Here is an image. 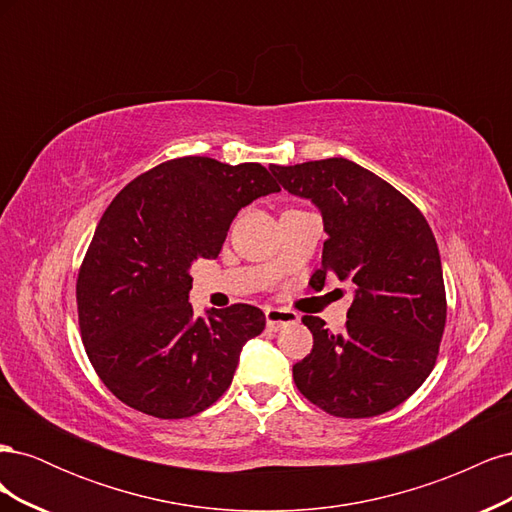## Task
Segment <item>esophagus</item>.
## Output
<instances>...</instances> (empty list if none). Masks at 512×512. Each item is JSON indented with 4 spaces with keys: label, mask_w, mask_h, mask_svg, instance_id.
<instances>
[{
    "label": "esophagus",
    "mask_w": 512,
    "mask_h": 512,
    "mask_svg": "<svg viewBox=\"0 0 512 512\" xmlns=\"http://www.w3.org/2000/svg\"><path fill=\"white\" fill-rule=\"evenodd\" d=\"M265 316H267V327L271 331H280L282 327H286V324L299 322L297 314L290 312V309H282V307H269Z\"/></svg>",
    "instance_id": "obj_1"
}]
</instances>
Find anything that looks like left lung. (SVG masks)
Masks as SVG:
<instances>
[{"label": "left lung", "mask_w": 512, "mask_h": 512, "mask_svg": "<svg viewBox=\"0 0 512 512\" xmlns=\"http://www.w3.org/2000/svg\"><path fill=\"white\" fill-rule=\"evenodd\" d=\"M282 188L318 207L327 241L322 267L354 286L342 333L303 316L314 348L292 367L297 389L333 416L393 410L425 382L438 359L446 292L436 237L410 200L346 158L269 166Z\"/></svg>", "instance_id": "8db88e82"}]
</instances>
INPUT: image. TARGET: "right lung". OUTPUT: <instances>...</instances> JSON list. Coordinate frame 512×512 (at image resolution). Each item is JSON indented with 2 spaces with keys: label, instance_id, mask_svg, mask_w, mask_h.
Masks as SVG:
<instances>
[{
  "label": "right lung",
  "instance_id": "obj_1",
  "mask_svg": "<svg viewBox=\"0 0 512 512\" xmlns=\"http://www.w3.org/2000/svg\"><path fill=\"white\" fill-rule=\"evenodd\" d=\"M273 192L280 185L265 166L185 156L147 170L108 205L76 305L89 361L123 404L185 418L224 395L265 314L237 303L194 316L190 267L218 256L235 215Z\"/></svg>",
  "mask_w": 512,
  "mask_h": 512
}]
</instances>
